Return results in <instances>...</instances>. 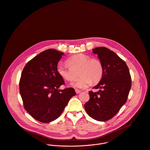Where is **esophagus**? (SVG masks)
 <instances>
[{
    "label": "esophagus",
    "instance_id": "34e87169",
    "mask_svg": "<svg viewBox=\"0 0 150 150\" xmlns=\"http://www.w3.org/2000/svg\"><path fill=\"white\" fill-rule=\"evenodd\" d=\"M75 91H76V94H79V93L81 92V90H77V89H76V90H75Z\"/></svg>",
    "mask_w": 150,
    "mask_h": 150
}]
</instances>
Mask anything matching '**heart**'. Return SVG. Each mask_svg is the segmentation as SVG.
<instances>
[{"label": "heart", "instance_id": "heart-1", "mask_svg": "<svg viewBox=\"0 0 150 150\" xmlns=\"http://www.w3.org/2000/svg\"><path fill=\"white\" fill-rule=\"evenodd\" d=\"M68 66L59 63L56 70L59 75L67 81H73L77 77V73L80 78L71 84L76 88H85L92 83H98L103 74V65L99 59L91 58L84 54H79L69 57L66 60Z\"/></svg>", "mask_w": 150, "mask_h": 150}]
</instances>
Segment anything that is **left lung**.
Segmentation results:
<instances>
[{"label":"left lung","mask_w":150,"mask_h":150,"mask_svg":"<svg viewBox=\"0 0 150 150\" xmlns=\"http://www.w3.org/2000/svg\"><path fill=\"white\" fill-rule=\"evenodd\" d=\"M103 65L100 83L89 91L90 100L84 105L87 113L93 119L106 121L113 117L126 103L132 86L131 76L125 62L105 47L93 50Z\"/></svg>","instance_id":"left-lung-1"}]
</instances>
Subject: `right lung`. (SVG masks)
Wrapping results in <instances>:
<instances>
[{"instance_id":"right-lung-1","label":"right lung","mask_w":150,"mask_h":150,"mask_svg":"<svg viewBox=\"0 0 150 150\" xmlns=\"http://www.w3.org/2000/svg\"><path fill=\"white\" fill-rule=\"evenodd\" d=\"M63 54L53 49L45 50L29 61L21 73L20 93L24 108L42 123L56 119L76 94L73 88L59 89L64 81L56 67Z\"/></svg>"}]
</instances>
